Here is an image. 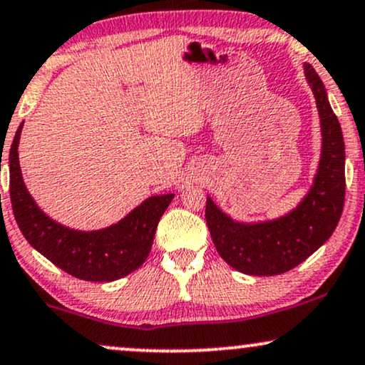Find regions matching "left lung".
I'll return each instance as SVG.
<instances>
[{
    "mask_svg": "<svg viewBox=\"0 0 365 365\" xmlns=\"http://www.w3.org/2000/svg\"><path fill=\"white\" fill-rule=\"evenodd\" d=\"M304 78L320 115L322 154L313 184L298 206L274 220L238 222L210 196L206 200V223L218 254L249 276H276L299 265L331 237L344 210V135L320 76L309 64H304Z\"/></svg>",
    "mask_w": 365,
    "mask_h": 365,
    "instance_id": "obj_1",
    "label": "left lung"
}]
</instances>
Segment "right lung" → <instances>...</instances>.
<instances>
[{
    "instance_id": "add662e5",
    "label": "right lung",
    "mask_w": 365,
    "mask_h": 365,
    "mask_svg": "<svg viewBox=\"0 0 365 365\" xmlns=\"http://www.w3.org/2000/svg\"><path fill=\"white\" fill-rule=\"evenodd\" d=\"M21 128L24 123L13 138L8 168L13 213L26 242L58 269L83 281H116L140 267L152 249L157 223L174 195L147 197L118 223L101 230L67 228L47 217L26 190L18 160Z\"/></svg>"
}]
</instances>
